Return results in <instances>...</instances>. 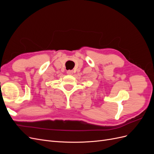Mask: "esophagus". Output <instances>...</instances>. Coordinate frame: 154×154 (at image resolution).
<instances>
[{
    "mask_svg": "<svg viewBox=\"0 0 154 154\" xmlns=\"http://www.w3.org/2000/svg\"><path fill=\"white\" fill-rule=\"evenodd\" d=\"M67 74H69V75H72L73 74V71H72V70H68V71H67Z\"/></svg>",
    "mask_w": 154,
    "mask_h": 154,
    "instance_id": "obj_1",
    "label": "esophagus"
}]
</instances>
